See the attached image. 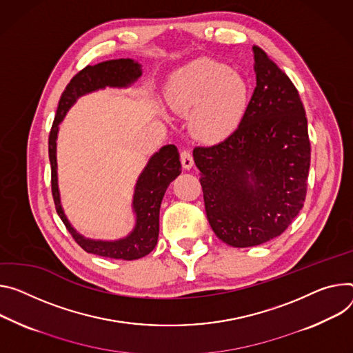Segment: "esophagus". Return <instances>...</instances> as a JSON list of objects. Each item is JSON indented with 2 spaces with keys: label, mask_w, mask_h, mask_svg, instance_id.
<instances>
[{
  "label": "esophagus",
  "mask_w": 353,
  "mask_h": 353,
  "mask_svg": "<svg viewBox=\"0 0 353 353\" xmlns=\"http://www.w3.org/2000/svg\"><path fill=\"white\" fill-rule=\"evenodd\" d=\"M180 160H181V165L185 170H190L191 168L194 166V159H193V154H191L188 150H183L180 153Z\"/></svg>",
  "instance_id": "obj_1"
}]
</instances>
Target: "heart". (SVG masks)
I'll return each instance as SVG.
<instances>
[{"instance_id":"1","label":"heart","mask_w":353,"mask_h":353,"mask_svg":"<svg viewBox=\"0 0 353 353\" xmlns=\"http://www.w3.org/2000/svg\"><path fill=\"white\" fill-rule=\"evenodd\" d=\"M166 97L174 111L191 114L194 137L218 142L232 135L242 123L250 88L245 77L223 63L199 59L170 77Z\"/></svg>"}]
</instances>
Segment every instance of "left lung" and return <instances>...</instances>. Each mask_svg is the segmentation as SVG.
<instances>
[{"label":"left lung","mask_w":353,"mask_h":353,"mask_svg":"<svg viewBox=\"0 0 353 353\" xmlns=\"http://www.w3.org/2000/svg\"><path fill=\"white\" fill-rule=\"evenodd\" d=\"M252 50L256 87L242 123L193 150L210 225L234 248L262 245L290 225L304 205L311 157L297 88L265 50Z\"/></svg>","instance_id":"obj_1"}]
</instances>
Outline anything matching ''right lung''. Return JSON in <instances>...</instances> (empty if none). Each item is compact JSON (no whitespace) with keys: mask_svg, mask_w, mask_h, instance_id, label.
Wrapping results in <instances>:
<instances>
[{"mask_svg":"<svg viewBox=\"0 0 353 353\" xmlns=\"http://www.w3.org/2000/svg\"><path fill=\"white\" fill-rule=\"evenodd\" d=\"M142 76V65L132 59L107 60L99 65L87 66L79 72L63 91L56 117L49 135V159L52 166V194L56 211L74 241L88 253L110 259L135 261L149 254L159 238V212L169 184L181 173V163L177 148L166 145L150 156L141 172L132 197V212L135 225L123 238L107 241L92 239L80 234L65 214L60 200L57 180V134L59 125L65 119L68 111L85 94L104 90L105 87H131Z\"/></svg>","mask_w":353,"mask_h":353,"instance_id":"obj_1","label":"right lung"}]
</instances>
